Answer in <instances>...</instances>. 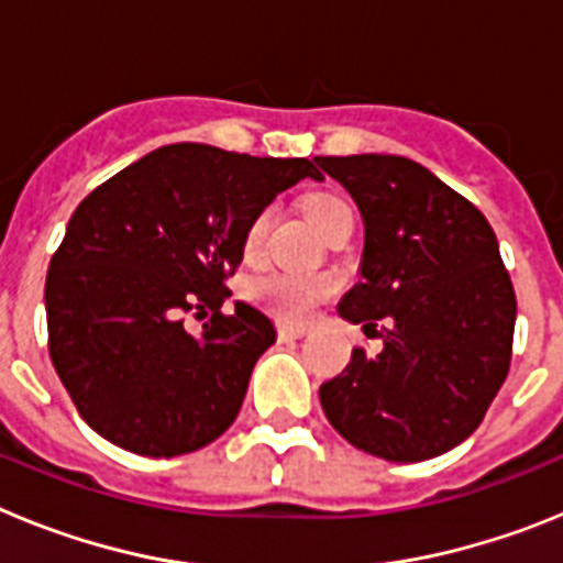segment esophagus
<instances>
[{"instance_id":"1","label":"esophagus","mask_w":563,"mask_h":563,"mask_svg":"<svg viewBox=\"0 0 563 563\" xmlns=\"http://www.w3.org/2000/svg\"><path fill=\"white\" fill-rule=\"evenodd\" d=\"M307 327H292V324H278V338L282 341H290V338H305Z\"/></svg>"}]
</instances>
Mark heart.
<instances>
[{"instance_id":"1","label":"heart","mask_w":563,"mask_h":563,"mask_svg":"<svg viewBox=\"0 0 563 563\" xmlns=\"http://www.w3.org/2000/svg\"><path fill=\"white\" fill-rule=\"evenodd\" d=\"M307 213H310L312 225L321 233H327L332 225H338V222L352 220L350 202L335 197V194L312 197V200L307 202ZM271 222L273 211H262L256 213V220L247 225V256H256V253L262 251L267 231H271ZM327 292H330V282H327V278L307 276V273L296 271H265L247 282V296H251L256 305L265 307L267 312L282 318V321H305Z\"/></svg>"}]
</instances>
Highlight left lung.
Returning a JSON list of instances; mask_svg holds the SVG:
<instances>
[{"label": "left lung", "instance_id": "8db88e82", "mask_svg": "<svg viewBox=\"0 0 563 563\" xmlns=\"http://www.w3.org/2000/svg\"><path fill=\"white\" fill-rule=\"evenodd\" d=\"M363 220L361 282L338 316L383 350L352 361L318 397L332 429L389 462L440 456L474 434L510 369L516 292L494 228L420 163L397 154L316 157Z\"/></svg>", "mask_w": 563, "mask_h": 563}]
</instances>
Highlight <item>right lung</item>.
I'll return each instance as SVG.
<instances>
[{
	"mask_svg": "<svg viewBox=\"0 0 563 563\" xmlns=\"http://www.w3.org/2000/svg\"><path fill=\"white\" fill-rule=\"evenodd\" d=\"M312 177L307 157H251L172 143L126 166L69 217L49 258V357L78 415L118 449L180 456L236 420L273 321L233 301L247 225L278 194ZM186 311L212 312L200 336Z\"/></svg>",
	"mask_w": 563,
	"mask_h": 563,
	"instance_id": "add662e5",
	"label": "right lung"
}]
</instances>
